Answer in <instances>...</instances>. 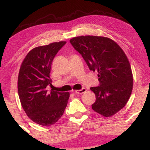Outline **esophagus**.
Here are the masks:
<instances>
[{
    "instance_id": "1",
    "label": "esophagus",
    "mask_w": 150,
    "mask_h": 150,
    "mask_svg": "<svg viewBox=\"0 0 150 150\" xmlns=\"http://www.w3.org/2000/svg\"><path fill=\"white\" fill-rule=\"evenodd\" d=\"M86 92V89L85 88H82L81 89H78V90H76L75 92V93H76V94H83L84 92Z\"/></svg>"
}]
</instances>
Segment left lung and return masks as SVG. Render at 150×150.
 <instances>
[{"label": "left lung", "instance_id": "obj_1", "mask_svg": "<svg viewBox=\"0 0 150 150\" xmlns=\"http://www.w3.org/2000/svg\"><path fill=\"white\" fill-rule=\"evenodd\" d=\"M70 42L89 70L98 72L99 86L90 88L96 96L92 108L105 117L116 114L128 102L133 85L131 67L124 51L104 37L80 36Z\"/></svg>", "mask_w": 150, "mask_h": 150}]
</instances>
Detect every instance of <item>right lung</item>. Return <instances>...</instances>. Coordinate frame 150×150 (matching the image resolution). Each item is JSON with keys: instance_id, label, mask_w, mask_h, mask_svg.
<instances>
[{"instance_id": "obj_1", "label": "right lung", "mask_w": 150, "mask_h": 150, "mask_svg": "<svg viewBox=\"0 0 150 150\" xmlns=\"http://www.w3.org/2000/svg\"><path fill=\"white\" fill-rule=\"evenodd\" d=\"M66 42H53L38 46L27 53L19 72L18 90L24 111L32 121L51 126L63 116L70 97L69 92L51 91V64L56 53Z\"/></svg>"}]
</instances>
